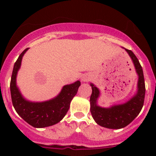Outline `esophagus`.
<instances>
[{
  "label": "esophagus",
  "mask_w": 156,
  "mask_h": 156,
  "mask_svg": "<svg viewBox=\"0 0 156 156\" xmlns=\"http://www.w3.org/2000/svg\"><path fill=\"white\" fill-rule=\"evenodd\" d=\"M89 79H90L89 76H87L86 75H83L82 76V78H81V80H82L83 82H87V80H89Z\"/></svg>",
  "instance_id": "obj_1"
}]
</instances>
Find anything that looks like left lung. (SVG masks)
Returning <instances> with one entry per match:
<instances>
[{
	"instance_id": "left-lung-1",
	"label": "left lung",
	"mask_w": 156,
	"mask_h": 156,
	"mask_svg": "<svg viewBox=\"0 0 156 156\" xmlns=\"http://www.w3.org/2000/svg\"><path fill=\"white\" fill-rule=\"evenodd\" d=\"M124 49L132 59L138 76L137 92L133 97L122 104L113 105L108 108L101 107L98 105V99L101 95L100 90L94 84L91 83H90L92 88V94L90 98L92 117L98 124L108 129H118L129 125L138 115L144 105L145 85L142 67L134 54L130 50Z\"/></svg>"
}]
</instances>
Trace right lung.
<instances>
[{"mask_svg": "<svg viewBox=\"0 0 156 156\" xmlns=\"http://www.w3.org/2000/svg\"><path fill=\"white\" fill-rule=\"evenodd\" d=\"M28 48L25 49L14 65L11 79L10 90L12 101L16 112L29 124L36 128H43L55 125L66 115L72 99L76 94L80 81L65 85L60 93L54 98L41 102L27 100L23 96L16 84L18 72L21 67L22 59Z\"/></svg>", "mask_w": 156, "mask_h": 156, "instance_id": "obj_1", "label": "right lung"}]
</instances>
